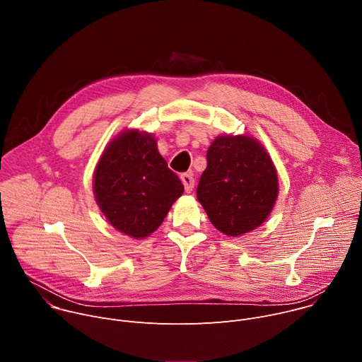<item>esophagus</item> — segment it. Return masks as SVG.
Here are the masks:
<instances>
[{
	"mask_svg": "<svg viewBox=\"0 0 362 362\" xmlns=\"http://www.w3.org/2000/svg\"><path fill=\"white\" fill-rule=\"evenodd\" d=\"M180 180H182V183H183V186H185L186 193H190V192L193 190V187H194V179H193L192 173H183V175H180Z\"/></svg>",
	"mask_w": 362,
	"mask_h": 362,
	"instance_id": "34e87169",
	"label": "esophagus"
}]
</instances>
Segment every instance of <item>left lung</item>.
Wrapping results in <instances>:
<instances>
[{"label":"left lung","mask_w":362,"mask_h":362,"mask_svg":"<svg viewBox=\"0 0 362 362\" xmlns=\"http://www.w3.org/2000/svg\"><path fill=\"white\" fill-rule=\"evenodd\" d=\"M196 194L212 225L228 236L267 221L278 196V176L265 148L246 136H221L206 154Z\"/></svg>","instance_id":"1"}]
</instances>
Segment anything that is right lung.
I'll return each mask as SVG.
<instances>
[{"label":"right lung","mask_w":362,"mask_h":362,"mask_svg":"<svg viewBox=\"0 0 362 362\" xmlns=\"http://www.w3.org/2000/svg\"><path fill=\"white\" fill-rule=\"evenodd\" d=\"M183 190L158 151L156 140L136 130L107 146L94 173L101 212L117 230L133 238L156 230Z\"/></svg>","instance_id":"right-lung-1"}]
</instances>
